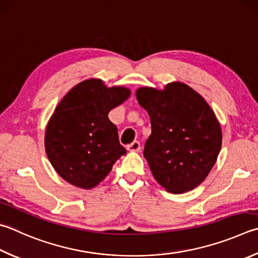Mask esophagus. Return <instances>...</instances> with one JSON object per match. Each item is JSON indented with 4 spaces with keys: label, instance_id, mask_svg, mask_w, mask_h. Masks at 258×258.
I'll return each instance as SVG.
<instances>
[{
    "label": "esophagus",
    "instance_id": "34e87169",
    "mask_svg": "<svg viewBox=\"0 0 258 258\" xmlns=\"http://www.w3.org/2000/svg\"><path fill=\"white\" fill-rule=\"evenodd\" d=\"M140 149H141V144L139 141H134L127 145V150L131 152H139Z\"/></svg>",
    "mask_w": 258,
    "mask_h": 258
}]
</instances>
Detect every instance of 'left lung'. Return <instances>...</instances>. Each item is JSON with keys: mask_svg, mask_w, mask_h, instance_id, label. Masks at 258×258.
<instances>
[{"mask_svg": "<svg viewBox=\"0 0 258 258\" xmlns=\"http://www.w3.org/2000/svg\"><path fill=\"white\" fill-rule=\"evenodd\" d=\"M135 95L151 120L143 154L154 179L169 193L194 189L212 170L221 150V126L214 111L199 92L179 81L162 90L141 87Z\"/></svg>", "mask_w": 258, "mask_h": 258, "instance_id": "left-lung-1", "label": "left lung"}]
</instances>
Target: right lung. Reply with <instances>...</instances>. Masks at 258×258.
I'll return each mask as SVG.
<instances>
[{"mask_svg": "<svg viewBox=\"0 0 258 258\" xmlns=\"http://www.w3.org/2000/svg\"><path fill=\"white\" fill-rule=\"evenodd\" d=\"M130 96L128 88H108L101 79L91 78L76 84L58 102L46 126L45 151L65 181L91 189L126 153L108 114Z\"/></svg>", "mask_w": 258, "mask_h": 258, "instance_id": "obj_1", "label": "right lung"}]
</instances>
